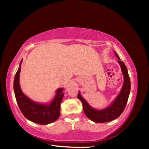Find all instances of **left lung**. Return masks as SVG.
I'll return each mask as SVG.
<instances>
[{
  "instance_id": "obj_1",
  "label": "left lung",
  "mask_w": 149,
  "mask_h": 149,
  "mask_svg": "<svg viewBox=\"0 0 149 149\" xmlns=\"http://www.w3.org/2000/svg\"><path fill=\"white\" fill-rule=\"evenodd\" d=\"M114 53L118 60H119L118 62L120 65L121 69H122V72L123 75V79H124L122 90H121L120 94L116 98L114 101L109 107L104 108V109L98 110L91 107L86 100L81 96L79 92L78 93L77 98L82 102L83 109H84L85 114L91 120H92L94 122H108L116 119L117 118L119 117L122 114L123 110H124L126 104H127L128 97H129L131 84L127 69L124 63L121 61L120 57L116 52H114Z\"/></svg>"
}]
</instances>
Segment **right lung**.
<instances>
[{
    "instance_id": "obj_1",
    "label": "right lung",
    "mask_w": 149,
    "mask_h": 149,
    "mask_svg": "<svg viewBox=\"0 0 149 149\" xmlns=\"http://www.w3.org/2000/svg\"><path fill=\"white\" fill-rule=\"evenodd\" d=\"M14 77V90L15 97L19 110L27 120L41 125L49 124L56 121L60 116V104L64 97L63 88L58 89L53 100L49 104H39L29 99L22 91L19 85V74L21 64Z\"/></svg>"
}]
</instances>
